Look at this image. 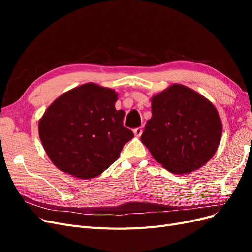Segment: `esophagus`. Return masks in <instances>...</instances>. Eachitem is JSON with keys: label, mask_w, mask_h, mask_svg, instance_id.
<instances>
[{"label": "esophagus", "mask_w": 252, "mask_h": 252, "mask_svg": "<svg viewBox=\"0 0 252 252\" xmlns=\"http://www.w3.org/2000/svg\"><path fill=\"white\" fill-rule=\"evenodd\" d=\"M142 132H143V128L142 127H138V128H134L133 129V133H134L135 136H141Z\"/></svg>", "instance_id": "34e87169"}]
</instances>
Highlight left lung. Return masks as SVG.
Instances as JSON below:
<instances>
[{"mask_svg":"<svg viewBox=\"0 0 252 252\" xmlns=\"http://www.w3.org/2000/svg\"><path fill=\"white\" fill-rule=\"evenodd\" d=\"M152 117L141 141L172 173H189L216 154L222 135L219 113L195 91L174 84L152 97Z\"/></svg>","mask_w":252,"mask_h":252,"instance_id":"8db88e82","label":"left lung"}]
</instances>
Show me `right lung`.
I'll return each mask as SVG.
<instances>
[{"instance_id":"add662e5","label":"right lung","mask_w":252,"mask_h":252,"mask_svg":"<svg viewBox=\"0 0 252 252\" xmlns=\"http://www.w3.org/2000/svg\"><path fill=\"white\" fill-rule=\"evenodd\" d=\"M117 100L112 89L89 83L63 94L45 111L40 139L60 170L90 179L117 161L133 138L123 125L125 112L114 107Z\"/></svg>"}]
</instances>
